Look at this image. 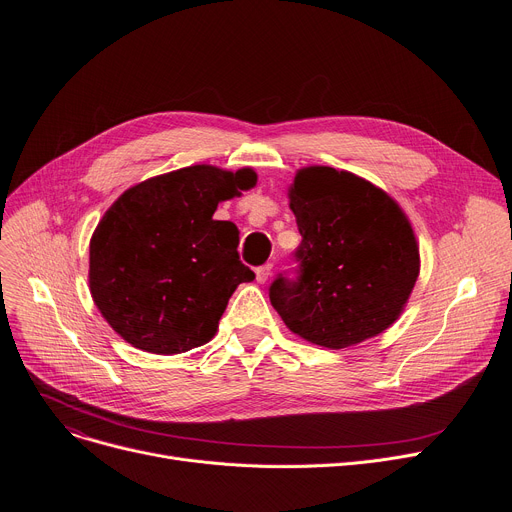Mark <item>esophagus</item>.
Segmentation results:
<instances>
[{
	"label": "esophagus",
	"instance_id": "34e87169",
	"mask_svg": "<svg viewBox=\"0 0 512 512\" xmlns=\"http://www.w3.org/2000/svg\"><path fill=\"white\" fill-rule=\"evenodd\" d=\"M272 263H265V265H261V267H257L255 270V274H257V282H261V284H265L267 280H270V276H272Z\"/></svg>",
	"mask_w": 512,
	"mask_h": 512
}]
</instances>
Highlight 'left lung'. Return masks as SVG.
Instances as JSON below:
<instances>
[{"instance_id": "8db88e82", "label": "left lung", "mask_w": 512, "mask_h": 512, "mask_svg": "<svg viewBox=\"0 0 512 512\" xmlns=\"http://www.w3.org/2000/svg\"><path fill=\"white\" fill-rule=\"evenodd\" d=\"M303 236L297 278L278 276L270 301L290 332L346 348L390 328L419 276L411 222L382 188L351 172L309 166L288 188Z\"/></svg>"}]
</instances>
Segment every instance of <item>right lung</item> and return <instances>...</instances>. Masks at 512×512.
<instances>
[{
	"instance_id": "add662e5",
	"label": "right lung",
	"mask_w": 512,
	"mask_h": 512,
	"mask_svg": "<svg viewBox=\"0 0 512 512\" xmlns=\"http://www.w3.org/2000/svg\"><path fill=\"white\" fill-rule=\"evenodd\" d=\"M257 182L251 168L188 166L124 191L89 247L91 297L128 344L178 355L209 342L238 284V228L213 220L218 203Z\"/></svg>"
}]
</instances>
